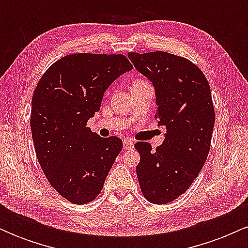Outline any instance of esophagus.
<instances>
[{
	"instance_id": "1",
	"label": "esophagus",
	"mask_w": 248,
	"mask_h": 248,
	"mask_svg": "<svg viewBox=\"0 0 248 248\" xmlns=\"http://www.w3.org/2000/svg\"><path fill=\"white\" fill-rule=\"evenodd\" d=\"M133 148V141L130 140V139H124V149H126V150H129V149H132Z\"/></svg>"
}]
</instances>
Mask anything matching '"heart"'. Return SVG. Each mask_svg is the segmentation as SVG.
<instances>
[{"mask_svg": "<svg viewBox=\"0 0 248 248\" xmlns=\"http://www.w3.org/2000/svg\"><path fill=\"white\" fill-rule=\"evenodd\" d=\"M144 80H142V79H136V80L133 81V85L134 84H140V82H143Z\"/></svg>", "mask_w": 248, "mask_h": 248, "instance_id": "1", "label": "heart"}]
</instances>
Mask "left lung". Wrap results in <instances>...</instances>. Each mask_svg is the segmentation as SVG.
<instances>
[{
  "instance_id": "1",
  "label": "left lung",
  "mask_w": 248,
  "mask_h": 248,
  "mask_svg": "<svg viewBox=\"0 0 248 248\" xmlns=\"http://www.w3.org/2000/svg\"><path fill=\"white\" fill-rule=\"evenodd\" d=\"M139 72L153 82L155 118L166 126L162 146L153 150L148 142H136V166L144 198L168 204L183 195L197 177L209 155L215 126V107L205 76L197 65L172 53L129 52Z\"/></svg>"
}]
</instances>
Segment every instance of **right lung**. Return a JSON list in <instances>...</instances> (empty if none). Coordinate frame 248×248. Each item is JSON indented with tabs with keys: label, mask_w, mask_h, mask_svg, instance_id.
I'll list each match as a JSON object with an SVG mask.
<instances>
[{
	"label": "right lung",
	"mask_w": 248,
	"mask_h": 248,
	"mask_svg": "<svg viewBox=\"0 0 248 248\" xmlns=\"http://www.w3.org/2000/svg\"><path fill=\"white\" fill-rule=\"evenodd\" d=\"M132 69L124 55L73 53L37 84L30 118L36 156L49 183L71 203L98 197L121 152V139L100 138L86 124L109 85Z\"/></svg>",
	"instance_id": "obj_1"
}]
</instances>
